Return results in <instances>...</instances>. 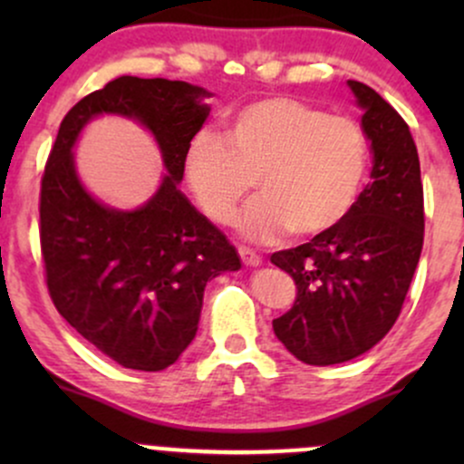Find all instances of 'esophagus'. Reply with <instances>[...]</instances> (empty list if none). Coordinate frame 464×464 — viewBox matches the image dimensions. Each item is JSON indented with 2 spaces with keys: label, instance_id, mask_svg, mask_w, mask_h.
<instances>
[{
  "label": "esophagus",
  "instance_id": "1",
  "mask_svg": "<svg viewBox=\"0 0 464 464\" xmlns=\"http://www.w3.org/2000/svg\"><path fill=\"white\" fill-rule=\"evenodd\" d=\"M237 253H239V257H242V262H244V266H262V257H259L257 253H255L253 248H246V246H239L237 248Z\"/></svg>",
  "mask_w": 464,
  "mask_h": 464
}]
</instances>
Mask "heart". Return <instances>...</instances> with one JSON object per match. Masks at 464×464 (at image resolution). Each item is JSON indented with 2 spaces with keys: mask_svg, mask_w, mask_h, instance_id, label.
<instances>
[{
  "mask_svg": "<svg viewBox=\"0 0 464 464\" xmlns=\"http://www.w3.org/2000/svg\"><path fill=\"white\" fill-rule=\"evenodd\" d=\"M369 172V141L349 117L295 98H268L237 109L225 132L200 130L185 150V180L209 220L228 225L253 191H262L237 228L268 242L290 228L312 237L353 209Z\"/></svg>",
  "mask_w": 464,
  "mask_h": 464,
  "instance_id": "b5f03b06",
  "label": "heart"
}]
</instances>
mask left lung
<instances>
[{"instance_id": "obj_1", "label": "left lung", "mask_w": 464, "mask_h": 464, "mask_svg": "<svg viewBox=\"0 0 464 464\" xmlns=\"http://www.w3.org/2000/svg\"><path fill=\"white\" fill-rule=\"evenodd\" d=\"M347 84L364 113L372 180L343 222L270 257L296 284L275 335L312 366L358 358L391 332L423 248V185L408 124L375 89Z\"/></svg>"}]
</instances>
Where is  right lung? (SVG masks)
Masks as SVG:
<instances>
[{
	"label": "right lung",
	"mask_w": 464,
	"mask_h": 464,
	"mask_svg": "<svg viewBox=\"0 0 464 464\" xmlns=\"http://www.w3.org/2000/svg\"><path fill=\"white\" fill-rule=\"evenodd\" d=\"M211 93L183 80L120 76L61 121L41 180V253L58 314L95 349L135 371H163L198 332L207 281L239 270L225 233L179 189L185 150L209 117ZM140 121L162 150L166 177L137 210L88 194L72 146L89 121Z\"/></svg>",
	"instance_id": "add662e5"
}]
</instances>
